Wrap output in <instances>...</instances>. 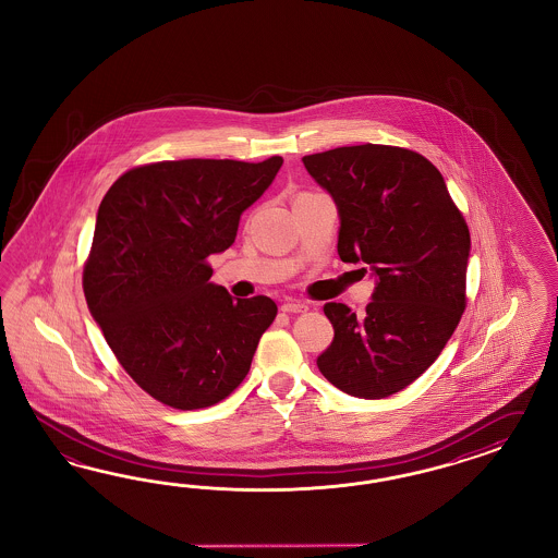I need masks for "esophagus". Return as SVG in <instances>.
Listing matches in <instances>:
<instances>
[{"instance_id": "34e87169", "label": "esophagus", "mask_w": 558, "mask_h": 558, "mask_svg": "<svg viewBox=\"0 0 558 558\" xmlns=\"http://www.w3.org/2000/svg\"><path fill=\"white\" fill-rule=\"evenodd\" d=\"M282 311L284 313H306L308 304L303 303V301H287L282 304Z\"/></svg>"}]
</instances>
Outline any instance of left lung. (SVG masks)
Instances as JSON below:
<instances>
[{"label": "left lung", "mask_w": 558, "mask_h": 558, "mask_svg": "<svg viewBox=\"0 0 558 558\" xmlns=\"http://www.w3.org/2000/svg\"><path fill=\"white\" fill-rule=\"evenodd\" d=\"M303 163L338 206L341 262L366 264L376 282L364 317L345 304L323 306L333 341L317 366L352 397L385 399L420 378L457 329L469 227L420 153L366 143Z\"/></svg>", "instance_id": "8db88e82"}]
</instances>
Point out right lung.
Returning a JSON list of instances; mask_svg holds the SVG:
<instances>
[{"label": "right lung", "instance_id": "obj_1", "mask_svg": "<svg viewBox=\"0 0 558 558\" xmlns=\"http://www.w3.org/2000/svg\"><path fill=\"white\" fill-rule=\"evenodd\" d=\"M280 168L282 157L161 161L126 171L101 201L87 308L122 368L163 405H215L250 372L278 306L210 284L206 257L235 243L241 215Z\"/></svg>", "mask_w": 558, "mask_h": 558}]
</instances>
